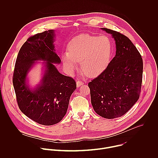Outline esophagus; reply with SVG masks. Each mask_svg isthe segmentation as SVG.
I'll list each match as a JSON object with an SVG mask.
<instances>
[{
    "label": "esophagus",
    "instance_id": "1",
    "mask_svg": "<svg viewBox=\"0 0 158 158\" xmlns=\"http://www.w3.org/2000/svg\"><path fill=\"white\" fill-rule=\"evenodd\" d=\"M83 84H84V83H83L82 82H81V81H77V82H76V85H77V87H80L81 85H82Z\"/></svg>",
    "mask_w": 158,
    "mask_h": 158
}]
</instances>
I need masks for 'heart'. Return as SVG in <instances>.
Wrapping results in <instances>:
<instances>
[{
	"label": "heart",
	"mask_w": 158,
	"mask_h": 158,
	"mask_svg": "<svg viewBox=\"0 0 158 158\" xmlns=\"http://www.w3.org/2000/svg\"><path fill=\"white\" fill-rule=\"evenodd\" d=\"M112 53V44L106 35L87 34L74 37L69 43V52H65L62 62L65 70L73 73L78 62L88 76H96L103 72L108 65Z\"/></svg>",
	"instance_id": "b5f03b06"
}]
</instances>
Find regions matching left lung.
Listing matches in <instances>:
<instances>
[{
	"instance_id": "8db88e82",
	"label": "left lung",
	"mask_w": 158,
	"mask_h": 158,
	"mask_svg": "<svg viewBox=\"0 0 158 158\" xmlns=\"http://www.w3.org/2000/svg\"><path fill=\"white\" fill-rule=\"evenodd\" d=\"M116 44V55L107 68L88 84L91 104L98 114L106 119L121 117L139 98L143 63L141 54L131 40L106 28Z\"/></svg>"
}]
</instances>
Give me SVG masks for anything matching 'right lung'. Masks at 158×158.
I'll return each instance as SVG.
<instances>
[{
    "instance_id": "add662e5",
    "label": "right lung",
    "mask_w": 158,
    "mask_h": 158,
    "mask_svg": "<svg viewBox=\"0 0 158 158\" xmlns=\"http://www.w3.org/2000/svg\"><path fill=\"white\" fill-rule=\"evenodd\" d=\"M54 30L29 37L19 52L13 85L20 110L34 121L45 126L59 123L65 115L70 98L76 89L75 81L59 73L55 64L61 60L56 52ZM42 61L41 79L32 87L28 74Z\"/></svg>"
}]
</instances>
